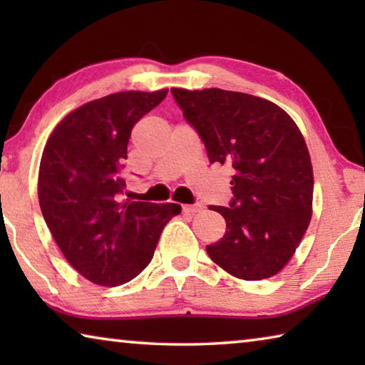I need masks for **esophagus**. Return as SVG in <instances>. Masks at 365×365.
Returning a JSON list of instances; mask_svg holds the SVG:
<instances>
[{"instance_id":"esophagus-1","label":"esophagus","mask_w":365,"mask_h":365,"mask_svg":"<svg viewBox=\"0 0 365 365\" xmlns=\"http://www.w3.org/2000/svg\"><path fill=\"white\" fill-rule=\"evenodd\" d=\"M201 209H202L201 205H185L183 206V212L185 214H196V212H200Z\"/></svg>"}]
</instances>
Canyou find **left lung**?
I'll return each instance as SVG.
<instances>
[{"mask_svg": "<svg viewBox=\"0 0 365 365\" xmlns=\"http://www.w3.org/2000/svg\"><path fill=\"white\" fill-rule=\"evenodd\" d=\"M211 164L233 172L225 235L209 257L242 280H264L293 257L312 217L314 172L304 137L275 103L220 88H170Z\"/></svg>", "mask_w": 365, "mask_h": 365, "instance_id": "left-lung-1", "label": "left lung"}]
</instances>
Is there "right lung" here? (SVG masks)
Wrapping results in <instances>:
<instances>
[{
	"instance_id": "add662e5",
	"label": "right lung",
	"mask_w": 365,
	"mask_h": 365,
	"mask_svg": "<svg viewBox=\"0 0 365 365\" xmlns=\"http://www.w3.org/2000/svg\"><path fill=\"white\" fill-rule=\"evenodd\" d=\"M168 91H119L86 103L54 127L43 150L41 214L67 262L96 285L135 279L151 262L163 228L182 212L175 202L122 197L132 128Z\"/></svg>"
}]
</instances>
